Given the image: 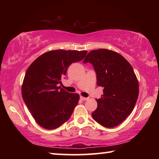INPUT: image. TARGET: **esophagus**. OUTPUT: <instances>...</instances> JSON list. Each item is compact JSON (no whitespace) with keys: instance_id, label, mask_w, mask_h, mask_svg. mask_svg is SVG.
<instances>
[{"instance_id":"1","label":"esophagus","mask_w":159,"mask_h":159,"mask_svg":"<svg viewBox=\"0 0 159 159\" xmlns=\"http://www.w3.org/2000/svg\"><path fill=\"white\" fill-rule=\"evenodd\" d=\"M80 99H81V100H83V101H85V100H88V98H84V97H82V96H80Z\"/></svg>"}]
</instances>
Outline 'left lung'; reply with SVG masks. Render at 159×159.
Instances as JSON below:
<instances>
[{
  "label": "left lung",
  "instance_id": "left-lung-1",
  "mask_svg": "<svg viewBox=\"0 0 159 159\" xmlns=\"http://www.w3.org/2000/svg\"><path fill=\"white\" fill-rule=\"evenodd\" d=\"M93 64L97 85L104 88L96 99L98 108L92 113L95 121L114 128L131 114L139 95V83L130 64L121 55L107 49L90 51L83 63Z\"/></svg>",
  "mask_w": 159,
  "mask_h": 159
}]
</instances>
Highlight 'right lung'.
<instances>
[{
    "label": "right lung",
    "instance_id": "right-lung-1",
    "mask_svg": "<svg viewBox=\"0 0 159 159\" xmlns=\"http://www.w3.org/2000/svg\"><path fill=\"white\" fill-rule=\"evenodd\" d=\"M87 51L56 50L45 52L26 70L21 95L35 120L41 127L53 130L69 119L79 95L58 86L71 63L81 61Z\"/></svg>",
    "mask_w": 159,
    "mask_h": 159
}]
</instances>
